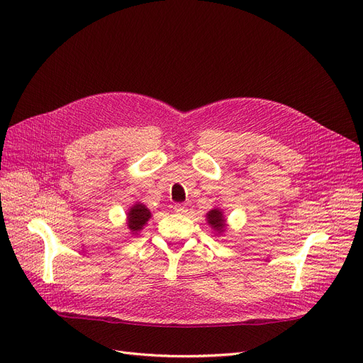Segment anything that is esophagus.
Wrapping results in <instances>:
<instances>
[{
	"instance_id": "1",
	"label": "esophagus",
	"mask_w": 363,
	"mask_h": 363,
	"mask_svg": "<svg viewBox=\"0 0 363 363\" xmlns=\"http://www.w3.org/2000/svg\"><path fill=\"white\" fill-rule=\"evenodd\" d=\"M174 208H175V212H177V213H179V215H184V213H186V212H188V207H186V204H182V203H177V204L174 206Z\"/></svg>"
}]
</instances>
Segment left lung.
<instances>
[{
    "label": "left lung",
    "instance_id": "1",
    "mask_svg": "<svg viewBox=\"0 0 363 363\" xmlns=\"http://www.w3.org/2000/svg\"><path fill=\"white\" fill-rule=\"evenodd\" d=\"M206 220H207L208 226H211L218 235H220L226 231V218L223 215L222 208L213 207L212 211H208L206 213Z\"/></svg>",
    "mask_w": 363,
    "mask_h": 363
}]
</instances>
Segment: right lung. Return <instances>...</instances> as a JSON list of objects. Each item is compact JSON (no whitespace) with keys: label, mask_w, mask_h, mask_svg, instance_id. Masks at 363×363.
<instances>
[{"label":"right lung","mask_w":363,"mask_h":363,"mask_svg":"<svg viewBox=\"0 0 363 363\" xmlns=\"http://www.w3.org/2000/svg\"><path fill=\"white\" fill-rule=\"evenodd\" d=\"M150 218L151 212L144 203L137 201L135 204H132L126 212V226L130 234L138 235V233L144 230V226L147 225Z\"/></svg>","instance_id":"1"}]
</instances>
